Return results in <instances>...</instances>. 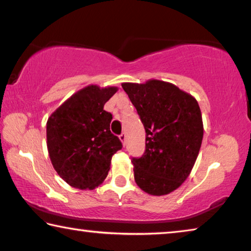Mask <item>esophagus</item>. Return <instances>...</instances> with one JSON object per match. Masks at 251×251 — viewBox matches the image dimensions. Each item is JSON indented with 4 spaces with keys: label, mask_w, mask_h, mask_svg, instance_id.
I'll list each match as a JSON object with an SVG mask.
<instances>
[{
    "label": "esophagus",
    "mask_w": 251,
    "mask_h": 251,
    "mask_svg": "<svg viewBox=\"0 0 251 251\" xmlns=\"http://www.w3.org/2000/svg\"><path fill=\"white\" fill-rule=\"evenodd\" d=\"M119 140L122 141V143L123 144H126V135H125V133H122L121 135H119Z\"/></svg>",
    "instance_id": "34e87169"
}]
</instances>
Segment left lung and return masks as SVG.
Instances as JSON below:
<instances>
[{
	"instance_id": "8db88e82",
	"label": "left lung",
	"mask_w": 251,
	"mask_h": 251,
	"mask_svg": "<svg viewBox=\"0 0 251 251\" xmlns=\"http://www.w3.org/2000/svg\"><path fill=\"white\" fill-rule=\"evenodd\" d=\"M144 125L145 153L133 158L136 184L151 196L173 192L190 176L203 138L200 107L171 82L122 83Z\"/></svg>"
}]
</instances>
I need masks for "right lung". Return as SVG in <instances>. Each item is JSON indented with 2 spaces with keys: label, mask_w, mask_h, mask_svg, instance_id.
<instances>
[{
  "label": "right lung",
  "mask_w": 251,
  "mask_h": 251,
  "mask_svg": "<svg viewBox=\"0 0 251 251\" xmlns=\"http://www.w3.org/2000/svg\"><path fill=\"white\" fill-rule=\"evenodd\" d=\"M118 90L90 85L75 93L47 122L51 163L63 181L80 190L97 188L108 174L113 155L123 147L110 132L104 106Z\"/></svg>",
  "instance_id": "right-lung-1"
}]
</instances>
